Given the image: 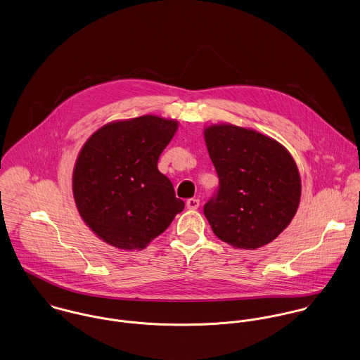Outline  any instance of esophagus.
I'll return each instance as SVG.
<instances>
[{
    "mask_svg": "<svg viewBox=\"0 0 360 360\" xmlns=\"http://www.w3.org/2000/svg\"><path fill=\"white\" fill-rule=\"evenodd\" d=\"M199 205H200V200L196 199V198L188 199V202H186V207L191 209V210H196L199 207Z\"/></svg>",
    "mask_w": 360,
    "mask_h": 360,
    "instance_id": "1",
    "label": "esophagus"
}]
</instances>
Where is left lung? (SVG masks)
Returning a JSON list of instances; mask_svg holds the SVG:
<instances>
[{
  "mask_svg": "<svg viewBox=\"0 0 360 360\" xmlns=\"http://www.w3.org/2000/svg\"><path fill=\"white\" fill-rule=\"evenodd\" d=\"M205 141L218 189L203 212L217 238L246 250L273 242L300 202L292 155L277 141L229 124L206 128Z\"/></svg>",
  "mask_w": 360,
  "mask_h": 360,
  "instance_id": "obj_1",
  "label": "left lung"
}]
</instances>
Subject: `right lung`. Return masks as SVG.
<instances>
[{
	"instance_id": "obj_1",
	"label": "right lung",
	"mask_w": 360,
	"mask_h": 360,
	"mask_svg": "<svg viewBox=\"0 0 360 360\" xmlns=\"http://www.w3.org/2000/svg\"><path fill=\"white\" fill-rule=\"evenodd\" d=\"M178 128L154 115L111 122L83 144L73 169L77 212L104 242L144 249L162 233L185 203L158 171V157Z\"/></svg>"
}]
</instances>
